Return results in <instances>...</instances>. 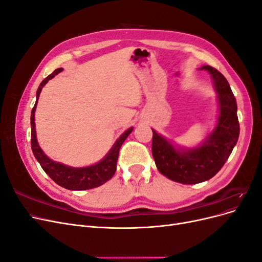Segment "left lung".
<instances>
[{
    "label": "left lung",
    "instance_id": "1",
    "mask_svg": "<svg viewBox=\"0 0 262 262\" xmlns=\"http://www.w3.org/2000/svg\"><path fill=\"white\" fill-rule=\"evenodd\" d=\"M201 70L212 75L219 100L217 123L210 136L200 146L181 148L152 129V153L157 169L168 179L184 185L199 184L215 176L239 137L237 104L231 86L216 69L203 66Z\"/></svg>",
    "mask_w": 262,
    "mask_h": 262
}]
</instances>
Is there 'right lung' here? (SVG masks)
Listing matches in <instances>:
<instances>
[{
	"label": "right lung",
	"mask_w": 262,
	"mask_h": 262,
	"mask_svg": "<svg viewBox=\"0 0 262 262\" xmlns=\"http://www.w3.org/2000/svg\"><path fill=\"white\" fill-rule=\"evenodd\" d=\"M62 68L54 70L50 75L47 76L45 80L39 85L36 95V102L35 106L31 110L30 116V125H31V149L36 157V160L40 164L45 172L48 175L55 184L59 186L69 189V190H87L93 189L104 185L106 181L110 180L115 175L117 169V161L119 156V150L121 148V145L125 139L129 137V134L132 132L133 128H129L124 133L121 134L114 146L110 148L108 154L102 158L97 164L87 166V167H70L64 164L54 162L47 156L43 150L39 146L36 137V129H35V112L37 107V102L39 99V95L41 93L42 87L53 78L55 75L62 72Z\"/></svg>",
	"instance_id": "add662e5"
}]
</instances>
